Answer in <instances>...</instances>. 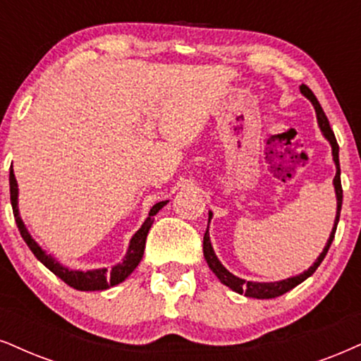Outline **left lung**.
Here are the masks:
<instances>
[{
	"label": "left lung",
	"instance_id": "1",
	"mask_svg": "<svg viewBox=\"0 0 361 361\" xmlns=\"http://www.w3.org/2000/svg\"><path fill=\"white\" fill-rule=\"evenodd\" d=\"M300 90L306 97V99L311 100V104H313L314 110H317V117H318L319 128H322L323 135L326 137L328 140H330L331 149H333V160H335V164H336V176H335V179H333V184H335V190H336V201H338L336 219H335V228H333V231H331L330 239H328V243H326V246H324L323 252H322V255H319L318 259L314 261V264L311 266L308 271H305L303 274L293 276V278L283 279V281H276V283H252V281H244V279L238 278V276H234L233 273H229V271L221 264L219 259H217L216 255H214V251H212L211 239H209V226H207L206 234H204V247H202V251H204V257H206L209 268L212 269V273H214L217 278H219V281L222 284L229 286L231 289H233V291L241 293V295L244 293V295H246V296L257 298V300H269V298L281 296L286 291H289V289H293L295 286H298V284H300V283H303L306 278H310V276L318 269V266L322 264V261L324 259V256H326L328 249H330L333 239H335L338 221H340L341 202H343V189H341V179H340V159H338V142L335 139V133H333L331 127H330V122H328V117H326V115H324L322 105H319V102H318L317 97H314V93L311 92L306 85H301ZM211 216L212 214H211V212H209V221H211Z\"/></svg>",
	"mask_w": 361,
	"mask_h": 361
}]
</instances>
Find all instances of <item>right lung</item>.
<instances>
[{
	"label": "right lung",
	"mask_w": 361,
	"mask_h": 361,
	"mask_svg": "<svg viewBox=\"0 0 361 361\" xmlns=\"http://www.w3.org/2000/svg\"><path fill=\"white\" fill-rule=\"evenodd\" d=\"M10 195H11V207H13V214H15L16 226L18 229H20L21 238L25 239V243L28 244V247L31 249V252H33V255L37 256V259L42 261L53 274H56L61 281H65L68 286H72L75 289H80V291H102V289H109L110 286H115V284L122 283L123 279H126L127 276L130 274L137 266H139L142 256H144L145 239H147V234H149L150 226H152L154 222V216L167 204V201L157 202L152 209H150L149 217H147L144 224H142V228L137 231V233L133 234V238L130 239V246H128V251L122 262H118V264L114 266L110 271L104 268V269L85 271V273H83V271H73V269L65 268V266H61L60 262L53 259L50 255H47V252H44L37 243H35V239L31 238L28 229L25 228L23 221H21L20 212H18V184L15 179V173H13V169L10 171Z\"/></svg>",
	"instance_id": "right-lung-1"
}]
</instances>
